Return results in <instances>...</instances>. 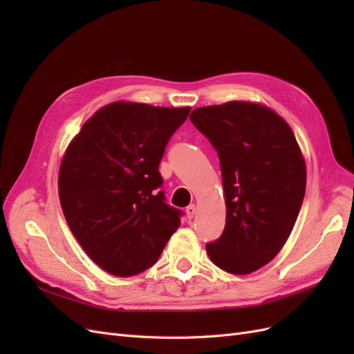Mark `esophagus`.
I'll use <instances>...</instances> for the list:
<instances>
[{
  "label": "esophagus",
  "instance_id": "esophagus-1",
  "mask_svg": "<svg viewBox=\"0 0 354 354\" xmlns=\"http://www.w3.org/2000/svg\"><path fill=\"white\" fill-rule=\"evenodd\" d=\"M195 214H196V207H195V205H189V207L186 208V216H187L189 220L194 218Z\"/></svg>",
  "mask_w": 354,
  "mask_h": 354
}]
</instances>
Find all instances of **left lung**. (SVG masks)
I'll return each instance as SVG.
<instances>
[{
    "instance_id": "8db88e82",
    "label": "left lung",
    "mask_w": 354,
    "mask_h": 354,
    "mask_svg": "<svg viewBox=\"0 0 354 354\" xmlns=\"http://www.w3.org/2000/svg\"><path fill=\"white\" fill-rule=\"evenodd\" d=\"M217 151L226 226L207 243L211 261L248 274L272 261L297 221L306 194V164L283 118L266 106L227 102L190 113Z\"/></svg>"
}]
</instances>
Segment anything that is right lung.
I'll use <instances>...</instances> for the list:
<instances>
[{
    "label": "right lung",
    "mask_w": 354,
    "mask_h": 354,
    "mask_svg": "<svg viewBox=\"0 0 354 354\" xmlns=\"http://www.w3.org/2000/svg\"><path fill=\"white\" fill-rule=\"evenodd\" d=\"M190 108L115 102L95 112L62 159L59 198L82 250L113 276L153 266L183 212L165 202L158 171Z\"/></svg>",
    "instance_id": "obj_1"
}]
</instances>
